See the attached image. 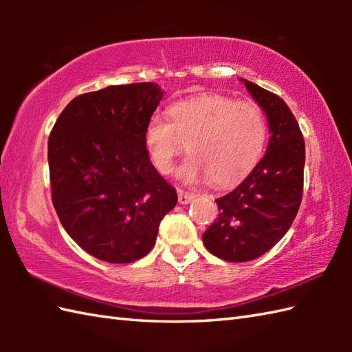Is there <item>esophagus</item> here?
Listing matches in <instances>:
<instances>
[{"label":"esophagus","instance_id":"1","mask_svg":"<svg viewBox=\"0 0 352 352\" xmlns=\"http://www.w3.org/2000/svg\"><path fill=\"white\" fill-rule=\"evenodd\" d=\"M193 198H195V195H193V193L184 192V190H178V201H180V204H189Z\"/></svg>","mask_w":352,"mask_h":352}]
</instances>
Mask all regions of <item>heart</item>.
Masks as SVG:
<instances>
[{
	"instance_id": "b5f03b06",
	"label": "heart",
	"mask_w": 352,
	"mask_h": 352,
	"mask_svg": "<svg viewBox=\"0 0 352 352\" xmlns=\"http://www.w3.org/2000/svg\"><path fill=\"white\" fill-rule=\"evenodd\" d=\"M168 111L170 121L154 115L144 133L149 160L164 175L170 174L188 144L192 155L180 169L182 178H208L214 186L241 182L263 154L267 126L256 102L204 94L175 101Z\"/></svg>"
}]
</instances>
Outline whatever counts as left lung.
Returning a JSON list of instances; mask_svg holds the SVG:
<instances>
[{
    "label": "left lung",
    "instance_id": "1",
    "mask_svg": "<svg viewBox=\"0 0 352 352\" xmlns=\"http://www.w3.org/2000/svg\"><path fill=\"white\" fill-rule=\"evenodd\" d=\"M245 86L265 110L271 138L251 174L214 199L219 214L203 242L227 261H250L276 245L300 210L304 189L305 144L294 113L278 95L248 80Z\"/></svg>",
    "mask_w": 352,
    "mask_h": 352
}]
</instances>
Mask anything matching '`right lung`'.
Listing matches in <instances>:
<instances>
[{
	"mask_svg": "<svg viewBox=\"0 0 352 352\" xmlns=\"http://www.w3.org/2000/svg\"><path fill=\"white\" fill-rule=\"evenodd\" d=\"M154 83L109 86L74 98L48 139L51 199L91 256L131 263L153 250L177 190L149 160L144 133L162 100Z\"/></svg>",
	"mask_w": 352,
	"mask_h": 352,
	"instance_id": "obj_1",
	"label": "right lung"
}]
</instances>
